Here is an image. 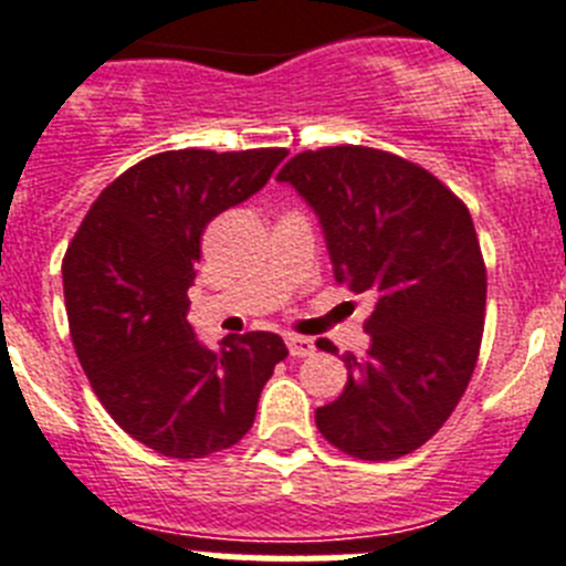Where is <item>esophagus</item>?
<instances>
[{
    "label": "esophagus",
    "mask_w": 566,
    "mask_h": 566,
    "mask_svg": "<svg viewBox=\"0 0 566 566\" xmlns=\"http://www.w3.org/2000/svg\"><path fill=\"white\" fill-rule=\"evenodd\" d=\"M286 345H289V354H292V357H312L314 354L312 339L300 337V334H289Z\"/></svg>",
    "instance_id": "esophagus-1"
}]
</instances>
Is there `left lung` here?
I'll list each match as a JSON object with an SVG mask.
<instances>
[{"instance_id":"1","label":"left lung","mask_w":566,"mask_h":566,"mask_svg":"<svg viewBox=\"0 0 566 566\" xmlns=\"http://www.w3.org/2000/svg\"><path fill=\"white\" fill-rule=\"evenodd\" d=\"M277 181L317 212L334 280L374 300L371 345L343 357L348 382L314 413L319 433L365 462L417 451L459 405L482 345L488 272L468 207L419 164L354 144L294 155Z\"/></svg>"}]
</instances>
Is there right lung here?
Listing matches in <instances>:
<instances>
[{
    "label": "right lung",
    "instance_id": "add662e5",
    "mask_svg": "<svg viewBox=\"0 0 566 566\" xmlns=\"http://www.w3.org/2000/svg\"><path fill=\"white\" fill-rule=\"evenodd\" d=\"M286 155H149L98 195L64 254L78 363L109 417L161 457L203 459L240 442L286 359L272 332L227 337L212 352L187 323L203 229L252 198Z\"/></svg>",
    "mask_w": 566,
    "mask_h": 566
}]
</instances>
